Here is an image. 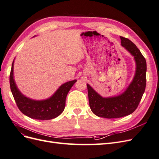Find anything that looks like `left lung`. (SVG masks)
<instances>
[{
	"mask_svg": "<svg viewBox=\"0 0 159 159\" xmlns=\"http://www.w3.org/2000/svg\"><path fill=\"white\" fill-rule=\"evenodd\" d=\"M121 46L134 56L136 71L132 82L121 95L105 98L88 86L91 110L98 117L113 119L127 116L137 108L146 88V60L136 45L128 38L120 36Z\"/></svg>",
	"mask_w": 159,
	"mask_h": 159,
	"instance_id": "obj_1",
	"label": "left lung"
}]
</instances>
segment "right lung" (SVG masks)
<instances>
[{
    "label": "right lung",
    "instance_id": "obj_1",
    "mask_svg": "<svg viewBox=\"0 0 159 159\" xmlns=\"http://www.w3.org/2000/svg\"><path fill=\"white\" fill-rule=\"evenodd\" d=\"M13 64L14 61L10 74V86L14 99L20 111L32 119L39 120H50L59 116L64 110L66 96L77 80L70 81L61 85L49 99L33 100L25 97L17 88L13 77Z\"/></svg>",
    "mask_w": 159,
    "mask_h": 159
}]
</instances>
